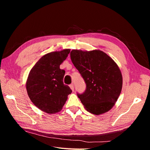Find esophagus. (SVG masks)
<instances>
[{
  "mask_svg": "<svg viewBox=\"0 0 150 150\" xmlns=\"http://www.w3.org/2000/svg\"><path fill=\"white\" fill-rule=\"evenodd\" d=\"M69 87H70V88L72 89V91H74V84H69Z\"/></svg>",
  "mask_w": 150,
  "mask_h": 150,
  "instance_id": "obj_1",
  "label": "esophagus"
}]
</instances>
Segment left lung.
Listing matches in <instances>:
<instances>
[{"label":"left lung","mask_w":150,"mask_h":150,"mask_svg":"<svg viewBox=\"0 0 150 150\" xmlns=\"http://www.w3.org/2000/svg\"><path fill=\"white\" fill-rule=\"evenodd\" d=\"M70 54L86 85L84 93H77L86 110L96 115L110 110L122 86V74L116 63L99 50H72Z\"/></svg>","instance_id":"1"}]
</instances>
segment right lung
Listing matches in <instances>:
<instances>
[{"label":"right lung","mask_w":150,"mask_h":150,"mask_svg":"<svg viewBox=\"0 0 150 150\" xmlns=\"http://www.w3.org/2000/svg\"><path fill=\"white\" fill-rule=\"evenodd\" d=\"M70 49L43 56L30 70L26 83L28 96L40 110L49 114L60 111L72 90L63 83L65 71L60 65Z\"/></svg>","instance_id":"obj_1"}]
</instances>
